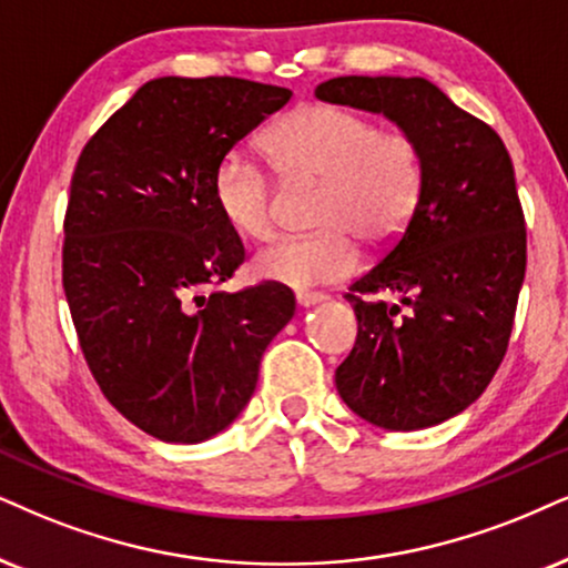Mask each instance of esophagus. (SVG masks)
<instances>
[{
    "mask_svg": "<svg viewBox=\"0 0 568 568\" xmlns=\"http://www.w3.org/2000/svg\"><path fill=\"white\" fill-rule=\"evenodd\" d=\"M322 301H325V296H322V293H308V291H298L296 293V304L301 308L317 306V304H322Z\"/></svg>",
    "mask_w": 568,
    "mask_h": 568,
    "instance_id": "esophagus-1",
    "label": "esophagus"
}]
</instances>
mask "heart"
I'll list each match as a JSON object with an SVG mask.
<instances>
[{"instance_id":"1","label":"heart","mask_w":568,"mask_h":568,"mask_svg":"<svg viewBox=\"0 0 568 568\" xmlns=\"http://www.w3.org/2000/svg\"><path fill=\"white\" fill-rule=\"evenodd\" d=\"M264 149L291 181H322L314 235H285L254 260L262 280L312 288L348 277L358 246L385 251L404 239L422 196L427 168L419 141L404 128H379L367 114L337 104H306L280 118ZM220 217L243 239H267L275 227V189L246 154H225L214 170Z\"/></svg>"}]
</instances>
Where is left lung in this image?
Wrapping results in <instances>:
<instances>
[{"instance_id": "1", "label": "left lung", "mask_w": 568, "mask_h": 568, "mask_svg": "<svg viewBox=\"0 0 568 568\" xmlns=\"http://www.w3.org/2000/svg\"><path fill=\"white\" fill-rule=\"evenodd\" d=\"M314 93L385 114L425 152L412 225L346 293L358 335L335 385L369 425L435 427L483 396L511 337L527 270L511 156L490 125L427 78L343 75ZM379 292H396L399 304L372 302Z\"/></svg>"}]
</instances>
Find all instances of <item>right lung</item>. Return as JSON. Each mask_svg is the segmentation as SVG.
<instances>
[{"label": "right lung", "instance_id": "obj_1", "mask_svg": "<svg viewBox=\"0 0 568 568\" xmlns=\"http://www.w3.org/2000/svg\"><path fill=\"white\" fill-rule=\"evenodd\" d=\"M291 97L227 75L154 78L75 164L64 296L106 400L156 440L201 443L231 427L296 312L275 283L217 291L246 251L212 196L222 156Z\"/></svg>", "mask_w": 568, "mask_h": 568}]
</instances>
